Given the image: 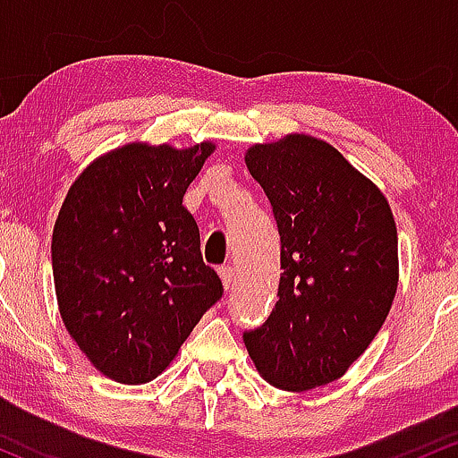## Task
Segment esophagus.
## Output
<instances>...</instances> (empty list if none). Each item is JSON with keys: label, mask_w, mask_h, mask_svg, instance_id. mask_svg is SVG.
Masks as SVG:
<instances>
[{"label": "esophagus", "mask_w": 458, "mask_h": 458, "mask_svg": "<svg viewBox=\"0 0 458 458\" xmlns=\"http://www.w3.org/2000/svg\"><path fill=\"white\" fill-rule=\"evenodd\" d=\"M218 275H220V281H223V287L225 290H231V287H233V284H235V275H233V268H231L229 264H225V266H220L218 268Z\"/></svg>", "instance_id": "1"}]
</instances>
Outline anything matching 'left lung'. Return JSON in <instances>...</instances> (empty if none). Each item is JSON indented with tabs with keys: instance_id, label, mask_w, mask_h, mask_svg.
Returning a JSON list of instances; mask_svg holds the SVG:
<instances>
[{
	"instance_id": "left-lung-1",
	"label": "left lung",
	"mask_w": 458,
	"mask_h": 458,
	"mask_svg": "<svg viewBox=\"0 0 458 458\" xmlns=\"http://www.w3.org/2000/svg\"><path fill=\"white\" fill-rule=\"evenodd\" d=\"M281 235L279 301L244 333L285 392L340 378L381 331L398 287V233L383 192L325 140L290 133L246 151Z\"/></svg>"
}]
</instances>
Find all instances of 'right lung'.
Wrapping results in <instances>:
<instances>
[{"label": "right lung", "instance_id": "obj_1", "mask_svg": "<svg viewBox=\"0 0 458 458\" xmlns=\"http://www.w3.org/2000/svg\"><path fill=\"white\" fill-rule=\"evenodd\" d=\"M214 148L130 142L86 166L60 208L51 238L60 316L112 381H153L223 296L182 205Z\"/></svg>", "mask_w": 458, "mask_h": 458}]
</instances>
